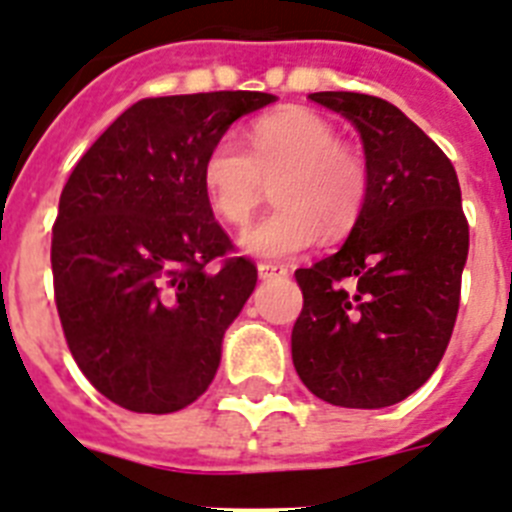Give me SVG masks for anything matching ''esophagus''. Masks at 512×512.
Returning a JSON list of instances; mask_svg holds the SVG:
<instances>
[{
  "mask_svg": "<svg viewBox=\"0 0 512 512\" xmlns=\"http://www.w3.org/2000/svg\"><path fill=\"white\" fill-rule=\"evenodd\" d=\"M257 276L263 278V281H273V278L289 276V270L283 268V265H276V263H260L257 265Z\"/></svg>",
  "mask_w": 512,
  "mask_h": 512,
  "instance_id": "1",
  "label": "esophagus"
}]
</instances>
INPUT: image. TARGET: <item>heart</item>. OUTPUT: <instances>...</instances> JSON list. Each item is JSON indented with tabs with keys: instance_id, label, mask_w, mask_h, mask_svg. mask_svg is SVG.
I'll return each mask as SVG.
<instances>
[{
	"instance_id": "obj_1",
	"label": "heart",
	"mask_w": 512,
	"mask_h": 512,
	"mask_svg": "<svg viewBox=\"0 0 512 512\" xmlns=\"http://www.w3.org/2000/svg\"><path fill=\"white\" fill-rule=\"evenodd\" d=\"M278 205L239 236V249L260 260L299 255L320 239L356 221L367 197V169L338 130L309 109H283L257 119L249 153L231 135L218 137L203 158V190L210 208L231 226H242L263 195V176L276 174Z\"/></svg>"
}]
</instances>
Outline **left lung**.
<instances>
[{
  "mask_svg": "<svg viewBox=\"0 0 512 512\" xmlns=\"http://www.w3.org/2000/svg\"><path fill=\"white\" fill-rule=\"evenodd\" d=\"M309 98L362 137L367 197L336 255L296 270L291 359L322 401L385 409L422 388L448 349L468 257L461 184L393 103L346 90Z\"/></svg>",
  "mask_w": 512,
  "mask_h": 512,
  "instance_id": "1",
  "label": "left lung"
}]
</instances>
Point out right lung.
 I'll return each mask as SVG.
<instances>
[{
	"label": "right lung",
	"instance_id": "add662e5",
	"mask_svg": "<svg viewBox=\"0 0 512 512\" xmlns=\"http://www.w3.org/2000/svg\"><path fill=\"white\" fill-rule=\"evenodd\" d=\"M257 90L143 98L90 145L59 197L51 239L64 338L90 385L137 414L208 390L223 333L257 270L231 249L203 190V158Z\"/></svg>",
	"mask_w": 512,
	"mask_h": 512
}]
</instances>
